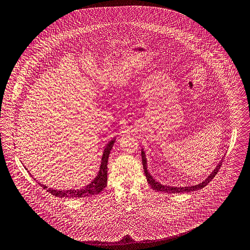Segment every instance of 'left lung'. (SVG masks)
<instances>
[{
	"mask_svg": "<svg viewBox=\"0 0 250 250\" xmlns=\"http://www.w3.org/2000/svg\"><path fill=\"white\" fill-rule=\"evenodd\" d=\"M141 156H142V164H143V168H144V172L147 178L148 183L150 184V186L156 190V191H160V192H164V193H167V194H179V193H185V192H192V191H197L200 189H203L204 187H206L213 178L214 176L217 174L221 165H222V160L219 162V164L216 166V167L212 170V172L201 183L194 185V186H187V187H175V186H169V185H164L161 182L157 181L149 172V170L147 169V158L145 155L144 150H141Z\"/></svg>",
	"mask_w": 250,
	"mask_h": 250,
	"instance_id": "obj_1",
	"label": "left lung"
}]
</instances>
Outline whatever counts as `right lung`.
<instances>
[{"label": "right lung", "mask_w": 250, "mask_h": 250, "mask_svg": "<svg viewBox=\"0 0 250 250\" xmlns=\"http://www.w3.org/2000/svg\"><path fill=\"white\" fill-rule=\"evenodd\" d=\"M115 141H116V137L113 138L111 141H109L108 144L106 145V147L103 151L99 171H98L96 177L89 184H87L85 187H83L81 189L57 190V189L48 188L47 186L42 185L41 183H39V185L42 189H44L48 193H50L51 195H53L55 197H58V198H85V197H89V196L99 194L101 191H103V189L107 185V168H108L107 164H108V159H109L110 152L113 148V145H114Z\"/></svg>", "instance_id": "1"}]
</instances>
